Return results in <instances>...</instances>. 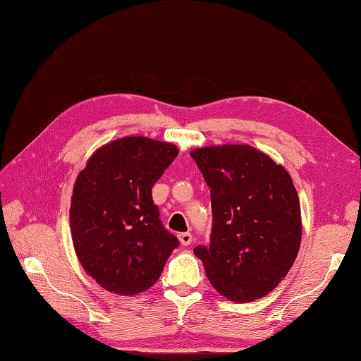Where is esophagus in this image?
I'll return each instance as SVG.
<instances>
[{
    "instance_id": "34e87169",
    "label": "esophagus",
    "mask_w": 361,
    "mask_h": 361,
    "mask_svg": "<svg viewBox=\"0 0 361 361\" xmlns=\"http://www.w3.org/2000/svg\"><path fill=\"white\" fill-rule=\"evenodd\" d=\"M178 237H179L180 245H183V247H188V245H191V242H192L191 233H180Z\"/></svg>"
}]
</instances>
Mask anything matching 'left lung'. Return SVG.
<instances>
[{
	"instance_id": "left-lung-1",
	"label": "left lung",
	"mask_w": 361,
	"mask_h": 361,
	"mask_svg": "<svg viewBox=\"0 0 361 361\" xmlns=\"http://www.w3.org/2000/svg\"><path fill=\"white\" fill-rule=\"evenodd\" d=\"M211 192L209 245L195 254L231 302H254L288 274L302 242L300 202L282 165L251 145L192 150Z\"/></svg>"
}]
</instances>
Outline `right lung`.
Segmentation results:
<instances>
[{"mask_svg":"<svg viewBox=\"0 0 361 361\" xmlns=\"http://www.w3.org/2000/svg\"><path fill=\"white\" fill-rule=\"evenodd\" d=\"M178 147L144 136H127L98 148L78 174L70 205L76 256L104 289L136 295L161 277L179 247L165 230L152 188Z\"/></svg>","mask_w":361,"mask_h":361,"instance_id":"1","label":"right lung"}]
</instances>
